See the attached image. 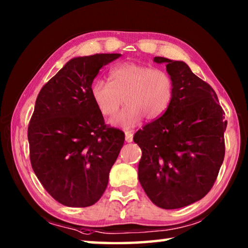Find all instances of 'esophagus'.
I'll list each match as a JSON object with an SVG mask.
<instances>
[{"instance_id":"34e87169","label":"esophagus","mask_w":248,"mask_h":248,"mask_svg":"<svg viewBox=\"0 0 248 248\" xmlns=\"http://www.w3.org/2000/svg\"><path fill=\"white\" fill-rule=\"evenodd\" d=\"M124 135H125V141H127V142H132L133 132L131 130H125Z\"/></svg>"}]
</instances>
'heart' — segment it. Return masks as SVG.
<instances>
[{"instance_id": "1", "label": "heart", "mask_w": 248, "mask_h": 248, "mask_svg": "<svg viewBox=\"0 0 248 248\" xmlns=\"http://www.w3.org/2000/svg\"><path fill=\"white\" fill-rule=\"evenodd\" d=\"M109 82L97 79L90 86V98L104 117H112L111 124L131 128L142 119L156 120L164 115L173 99L174 81L166 70L124 62L109 72ZM124 100H122V98Z\"/></svg>"}]
</instances>
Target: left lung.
Listing matches in <instances>:
<instances>
[{"mask_svg": "<svg viewBox=\"0 0 248 248\" xmlns=\"http://www.w3.org/2000/svg\"><path fill=\"white\" fill-rule=\"evenodd\" d=\"M167 64L174 81L170 107L133 137L142 150L138 178L156 206L180 209L204 198L213 186L225 155L227 121L211 86L184 62Z\"/></svg>", "mask_w": 248, "mask_h": 248, "instance_id": "8db88e82", "label": "left lung"}]
</instances>
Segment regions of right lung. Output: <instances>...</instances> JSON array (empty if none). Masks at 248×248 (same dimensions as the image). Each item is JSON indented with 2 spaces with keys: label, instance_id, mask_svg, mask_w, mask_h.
I'll list each match as a JSON object with an SVG mask.
<instances>
[{
  "label": "right lung",
  "instance_id": "1",
  "mask_svg": "<svg viewBox=\"0 0 248 248\" xmlns=\"http://www.w3.org/2000/svg\"><path fill=\"white\" fill-rule=\"evenodd\" d=\"M120 56L73 58L37 96L27 130L31 164L42 186L62 205L95 204L124 145V133L105 124L90 98L99 69Z\"/></svg>",
  "mask_w": 248,
  "mask_h": 248
}]
</instances>
